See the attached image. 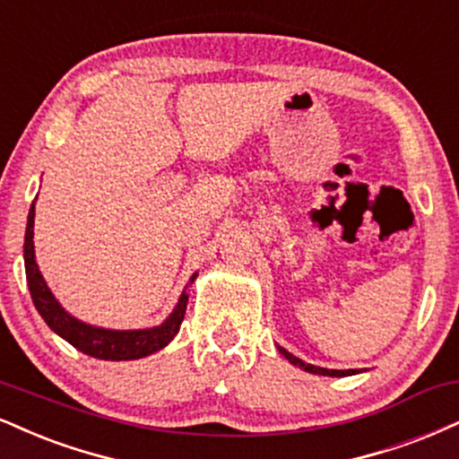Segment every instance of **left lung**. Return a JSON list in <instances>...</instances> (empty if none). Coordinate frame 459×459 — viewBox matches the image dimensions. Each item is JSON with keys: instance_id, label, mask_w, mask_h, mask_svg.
Instances as JSON below:
<instances>
[{"instance_id": "1", "label": "left lung", "mask_w": 459, "mask_h": 459, "mask_svg": "<svg viewBox=\"0 0 459 459\" xmlns=\"http://www.w3.org/2000/svg\"><path fill=\"white\" fill-rule=\"evenodd\" d=\"M278 351L282 352L286 359H289L292 366L306 369V372H310V374H320V377H351V374H357V369H327V368L312 366V363H306V361H301V359H297L295 355H290V352L284 351L282 346H278Z\"/></svg>"}]
</instances>
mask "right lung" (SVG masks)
I'll return each instance as SVG.
<instances>
[{"instance_id": "right-lung-1", "label": "right lung", "mask_w": 459, "mask_h": 459, "mask_svg": "<svg viewBox=\"0 0 459 459\" xmlns=\"http://www.w3.org/2000/svg\"><path fill=\"white\" fill-rule=\"evenodd\" d=\"M34 215L36 207L31 203L30 215H27V230H25V275L27 286H30L31 299H34L36 310L40 312L44 323L51 327L55 333L62 335L65 342H70L76 351L85 352V355L104 359V361H130V359H141L152 355L169 344L179 331L181 323L186 316L187 306V292H181L179 301H177L175 310L170 316L164 320L162 325L152 329H134V331H115V329H102L93 327V325H85L82 320L70 316L68 312L59 306L55 299L53 292L48 290L47 282H44L40 269L36 263L34 252ZM196 273L192 275L190 282H195Z\"/></svg>"}]
</instances>
